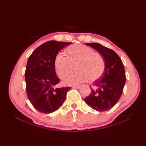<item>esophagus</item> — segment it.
<instances>
[{"mask_svg": "<svg viewBox=\"0 0 146 146\" xmlns=\"http://www.w3.org/2000/svg\"><path fill=\"white\" fill-rule=\"evenodd\" d=\"M80 85H73V86H72V88H80Z\"/></svg>", "mask_w": 146, "mask_h": 146, "instance_id": "esophagus-1", "label": "esophagus"}]
</instances>
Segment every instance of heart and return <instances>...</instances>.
<instances>
[{"label":"heart","mask_w":146,"mask_h":146,"mask_svg":"<svg viewBox=\"0 0 146 146\" xmlns=\"http://www.w3.org/2000/svg\"><path fill=\"white\" fill-rule=\"evenodd\" d=\"M65 52L66 56L58 54L55 58L54 68L58 76L61 79H64L73 73L75 66L77 70L65 80L66 85L76 84L88 79L94 82L104 74L105 70L104 58L92 48L82 44H75L67 47Z\"/></svg>","instance_id":"1"}]
</instances>
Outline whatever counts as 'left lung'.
Listing matches in <instances>:
<instances>
[{"instance_id": "1", "label": "left lung", "mask_w": 146, "mask_h": 146, "mask_svg": "<svg viewBox=\"0 0 146 146\" xmlns=\"http://www.w3.org/2000/svg\"><path fill=\"white\" fill-rule=\"evenodd\" d=\"M96 49L104 57L105 70L100 78L90 86L91 93L85 98L86 104L99 111L111 109L122 95L126 77L120 58L112 49L99 43H86Z\"/></svg>"}]
</instances>
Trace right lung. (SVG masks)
<instances>
[{"instance_id":"1","label":"right lung","mask_w":146,"mask_h":146,"mask_svg":"<svg viewBox=\"0 0 146 146\" xmlns=\"http://www.w3.org/2000/svg\"><path fill=\"white\" fill-rule=\"evenodd\" d=\"M71 43L48 41L37 48L28 58L25 71L27 95L33 106L40 112L50 113L58 110L71 89L70 86L55 87L60 80L54 68L58 52Z\"/></svg>"}]
</instances>
